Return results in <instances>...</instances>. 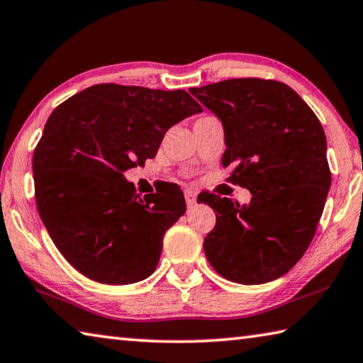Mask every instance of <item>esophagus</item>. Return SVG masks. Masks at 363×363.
<instances>
[{
	"label": "esophagus",
	"mask_w": 363,
	"mask_h": 363,
	"mask_svg": "<svg viewBox=\"0 0 363 363\" xmlns=\"http://www.w3.org/2000/svg\"><path fill=\"white\" fill-rule=\"evenodd\" d=\"M184 196H186V203L189 208H194L196 204V195L192 192V190H186V194H184Z\"/></svg>",
	"instance_id": "34e87169"
}]
</instances>
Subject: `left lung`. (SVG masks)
<instances>
[{
	"label": "left lung",
	"instance_id": "1",
	"mask_svg": "<svg viewBox=\"0 0 363 363\" xmlns=\"http://www.w3.org/2000/svg\"><path fill=\"white\" fill-rule=\"evenodd\" d=\"M189 91L222 122V164H233L230 181L252 195L242 206L201 199L217 213L204 254L233 282L278 279L305 254L324 211L332 182L324 128L278 81L228 79Z\"/></svg>",
	"mask_w": 363,
	"mask_h": 363
}]
</instances>
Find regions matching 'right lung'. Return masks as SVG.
<instances>
[{
  "mask_svg": "<svg viewBox=\"0 0 363 363\" xmlns=\"http://www.w3.org/2000/svg\"><path fill=\"white\" fill-rule=\"evenodd\" d=\"M201 111L184 90L100 84L50 114L33 155L36 204L77 272L114 286L154 273L186 200L176 184L143 199L125 171L155 157L164 133Z\"/></svg>",
  "mask_w": 363,
  "mask_h": 363,
  "instance_id": "obj_1",
  "label": "right lung"
}]
</instances>
